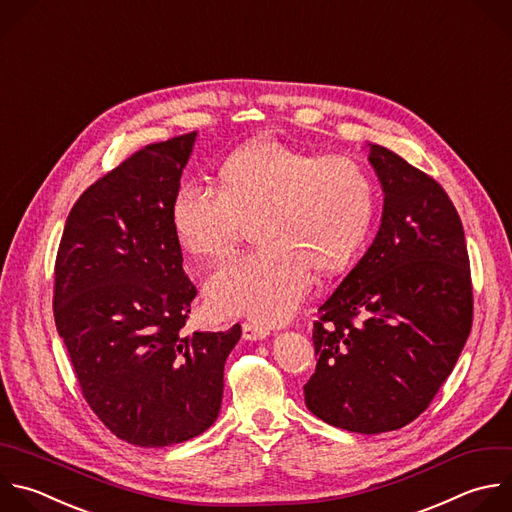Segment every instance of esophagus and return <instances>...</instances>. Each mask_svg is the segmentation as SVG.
<instances>
[{
	"label": "esophagus",
	"mask_w": 512,
	"mask_h": 512,
	"mask_svg": "<svg viewBox=\"0 0 512 512\" xmlns=\"http://www.w3.org/2000/svg\"><path fill=\"white\" fill-rule=\"evenodd\" d=\"M269 335V329L255 325V323H243V337L249 339V342H257V339H265Z\"/></svg>",
	"instance_id": "obj_1"
}]
</instances>
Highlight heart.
<instances>
[{
    "instance_id": "1",
    "label": "heart",
    "mask_w": 512,
    "mask_h": 512,
    "mask_svg": "<svg viewBox=\"0 0 512 512\" xmlns=\"http://www.w3.org/2000/svg\"><path fill=\"white\" fill-rule=\"evenodd\" d=\"M376 205V185L358 162L263 138L219 164L215 193L183 187L170 203V227L187 255L213 261L249 223L257 247L207 277V307L219 317L279 325L305 299L311 273L331 277L350 267L370 237Z\"/></svg>"
}]
</instances>
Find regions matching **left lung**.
Returning <instances> with one entry per match:
<instances>
[{
	"label": "left lung",
	"instance_id": "left-lung-1",
	"mask_svg": "<svg viewBox=\"0 0 512 512\" xmlns=\"http://www.w3.org/2000/svg\"><path fill=\"white\" fill-rule=\"evenodd\" d=\"M368 148L384 193L380 229L319 307V360L303 392L323 422L380 434L416 420L450 376L472 325V285L444 189L396 152Z\"/></svg>",
	"mask_w": 512,
	"mask_h": 512
}]
</instances>
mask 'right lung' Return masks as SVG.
<instances>
[{
  "mask_svg": "<svg viewBox=\"0 0 512 512\" xmlns=\"http://www.w3.org/2000/svg\"><path fill=\"white\" fill-rule=\"evenodd\" d=\"M197 132L148 144L72 207L56 259L54 317L96 416L134 446L203 434L219 416L223 370L241 337L183 331L195 285L170 203Z\"/></svg>",
  "mask_w": 512,
  "mask_h": 512,
  "instance_id": "1",
  "label": "right lung"
}]
</instances>
